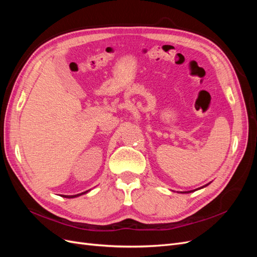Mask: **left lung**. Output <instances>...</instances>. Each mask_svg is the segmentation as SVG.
Listing matches in <instances>:
<instances>
[{
    "mask_svg": "<svg viewBox=\"0 0 257 257\" xmlns=\"http://www.w3.org/2000/svg\"><path fill=\"white\" fill-rule=\"evenodd\" d=\"M201 188H204V186H201ZM191 192H194V191H189V192H185V193H191Z\"/></svg>",
    "mask_w": 257,
    "mask_h": 257,
    "instance_id": "obj_1",
    "label": "left lung"
}]
</instances>
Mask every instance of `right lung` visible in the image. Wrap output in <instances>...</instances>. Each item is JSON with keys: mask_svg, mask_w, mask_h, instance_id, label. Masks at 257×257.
Masks as SVG:
<instances>
[{"mask_svg": "<svg viewBox=\"0 0 257 257\" xmlns=\"http://www.w3.org/2000/svg\"><path fill=\"white\" fill-rule=\"evenodd\" d=\"M85 193H88V191L79 193V194H76V195H63V197H66V198H74V197H77V196H80V195H82V194H85Z\"/></svg>", "mask_w": 257, "mask_h": 257, "instance_id": "add662e5", "label": "right lung"}]
</instances>
